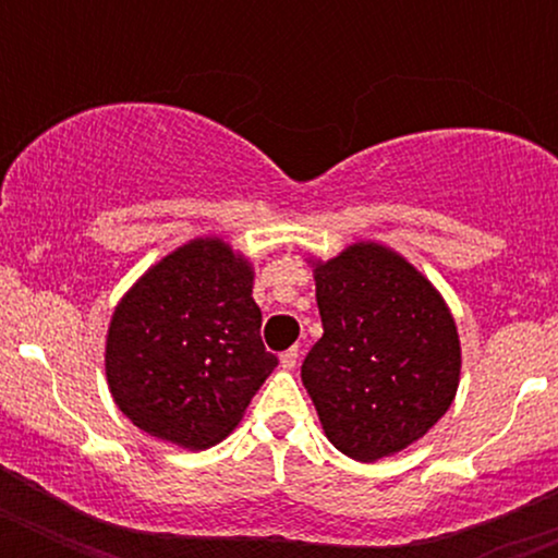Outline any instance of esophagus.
I'll list each match as a JSON object with an SVG mask.
<instances>
[{
    "label": "esophagus",
    "instance_id": "34e87169",
    "mask_svg": "<svg viewBox=\"0 0 558 558\" xmlns=\"http://www.w3.org/2000/svg\"><path fill=\"white\" fill-rule=\"evenodd\" d=\"M296 362H300V351L296 348H289V351L280 353V367L283 369H294Z\"/></svg>",
    "mask_w": 558,
    "mask_h": 558
}]
</instances>
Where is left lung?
<instances>
[{
  "mask_svg": "<svg viewBox=\"0 0 558 558\" xmlns=\"http://www.w3.org/2000/svg\"><path fill=\"white\" fill-rule=\"evenodd\" d=\"M324 337L302 364L324 435L356 461L418 442L456 399L459 329L437 286L402 253L359 240L311 256Z\"/></svg>",
  "mask_w": 558,
  "mask_h": 558,
  "instance_id": "8db88e82",
  "label": "left lung"
}]
</instances>
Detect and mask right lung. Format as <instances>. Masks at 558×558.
Masks as SVG:
<instances>
[{
	"label": "right lung",
	"instance_id": "right-lung-1",
	"mask_svg": "<svg viewBox=\"0 0 558 558\" xmlns=\"http://www.w3.org/2000/svg\"><path fill=\"white\" fill-rule=\"evenodd\" d=\"M253 262L202 234L150 264L105 337L107 388L137 429L185 451L234 432L278 359L258 337Z\"/></svg>",
	"mask_w": 558,
	"mask_h": 558
}]
</instances>
